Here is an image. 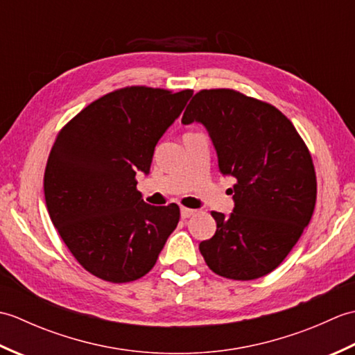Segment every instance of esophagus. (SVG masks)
Listing matches in <instances>:
<instances>
[{"instance_id": "1", "label": "esophagus", "mask_w": 355, "mask_h": 355, "mask_svg": "<svg viewBox=\"0 0 355 355\" xmlns=\"http://www.w3.org/2000/svg\"><path fill=\"white\" fill-rule=\"evenodd\" d=\"M195 212H197V210L182 207V218H183V220H186V218H191L192 215H195Z\"/></svg>"}]
</instances>
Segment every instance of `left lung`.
I'll use <instances>...</instances> for the list:
<instances>
[{
	"mask_svg": "<svg viewBox=\"0 0 355 355\" xmlns=\"http://www.w3.org/2000/svg\"><path fill=\"white\" fill-rule=\"evenodd\" d=\"M182 122L207 128L220 171L236 178L233 214L212 212L216 232L200 244L207 267L233 281L268 275L314 212L318 180L305 141L273 105L230 88L201 89Z\"/></svg>",
	"mask_w": 355,
	"mask_h": 355,
	"instance_id": "obj_1",
	"label": "left lung"
}]
</instances>
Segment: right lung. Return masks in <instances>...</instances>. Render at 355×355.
I'll return each mask as SVG.
<instances>
[{"label":"right lung","mask_w":355,"mask_h":355,"mask_svg":"<svg viewBox=\"0 0 355 355\" xmlns=\"http://www.w3.org/2000/svg\"><path fill=\"white\" fill-rule=\"evenodd\" d=\"M192 93L119 88L58 132L44 173L45 205L65 245L93 276L137 281L175 230L180 207L143 201L135 172H149L157 141Z\"/></svg>","instance_id":"obj_1"}]
</instances>
